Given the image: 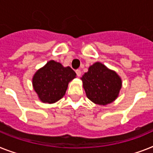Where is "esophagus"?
<instances>
[{"label": "esophagus", "mask_w": 153, "mask_h": 153, "mask_svg": "<svg viewBox=\"0 0 153 153\" xmlns=\"http://www.w3.org/2000/svg\"><path fill=\"white\" fill-rule=\"evenodd\" d=\"M76 75H77L78 76H81V71H80V69H76Z\"/></svg>", "instance_id": "1"}]
</instances>
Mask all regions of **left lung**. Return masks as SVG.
<instances>
[{
    "label": "left lung",
    "instance_id": "1",
    "mask_svg": "<svg viewBox=\"0 0 153 153\" xmlns=\"http://www.w3.org/2000/svg\"><path fill=\"white\" fill-rule=\"evenodd\" d=\"M86 94L95 104H109L117 98L122 85L117 73L100 62L94 63L81 77Z\"/></svg>",
    "mask_w": 153,
    "mask_h": 153
}]
</instances>
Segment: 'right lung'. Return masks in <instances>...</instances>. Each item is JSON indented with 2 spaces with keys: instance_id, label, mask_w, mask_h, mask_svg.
Masks as SVG:
<instances>
[{
  "instance_id": "obj_1",
  "label": "right lung",
  "mask_w": 153,
  "mask_h": 153,
  "mask_svg": "<svg viewBox=\"0 0 153 153\" xmlns=\"http://www.w3.org/2000/svg\"><path fill=\"white\" fill-rule=\"evenodd\" d=\"M76 75L70 67H63L59 62L51 60L36 71L33 85L43 102L54 103L65 95L69 82Z\"/></svg>"
}]
</instances>
